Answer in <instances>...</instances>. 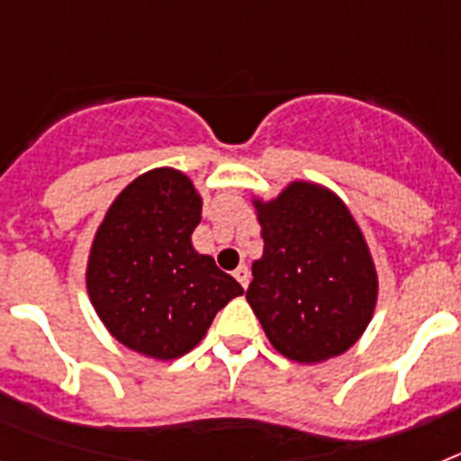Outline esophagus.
<instances>
[{
	"instance_id": "obj_1",
	"label": "esophagus",
	"mask_w": 461,
	"mask_h": 461,
	"mask_svg": "<svg viewBox=\"0 0 461 461\" xmlns=\"http://www.w3.org/2000/svg\"><path fill=\"white\" fill-rule=\"evenodd\" d=\"M234 277H237V282L241 285V287H249V280H251V270H249V266H239L237 270H234Z\"/></svg>"
}]
</instances>
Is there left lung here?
Returning a JSON list of instances; mask_svg holds the SVG:
<instances>
[{
  "label": "left lung",
  "mask_w": 461,
  "mask_h": 461,
  "mask_svg": "<svg viewBox=\"0 0 461 461\" xmlns=\"http://www.w3.org/2000/svg\"><path fill=\"white\" fill-rule=\"evenodd\" d=\"M263 256L246 302L282 357L321 364L358 342L378 303V273L364 231L342 198L292 181L270 201L253 198Z\"/></svg>",
  "instance_id": "obj_1"
}]
</instances>
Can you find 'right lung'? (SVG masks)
I'll return each mask as SVG.
<instances>
[{"instance_id":"obj_1","label":"right lung","mask_w":461,"mask_h":461,"mask_svg":"<svg viewBox=\"0 0 461 461\" xmlns=\"http://www.w3.org/2000/svg\"><path fill=\"white\" fill-rule=\"evenodd\" d=\"M201 208L186 174L158 167L114 198L90 246V303L117 342L148 358L184 357L217 311L244 294L191 244Z\"/></svg>"}]
</instances>
